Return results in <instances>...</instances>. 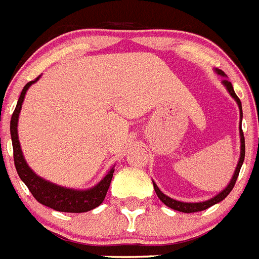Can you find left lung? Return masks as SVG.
<instances>
[{"instance_id": "obj_1", "label": "left lung", "mask_w": 259, "mask_h": 259, "mask_svg": "<svg viewBox=\"0 0 259 259\" xmlns=\"http://www.w3.org/2000/svg\"><path fill=\"white\" fill-rule=\"evenodd\" d=\"M215 73L218 74V75L220 76H224L226 78V74H224V71L219 70V69H215ZM222 83H223V86L226 87L227 91L229 92V95L232 96L233 99H235V102L237 103L238 105V109H240V142H241V146H240V159H238L237 161V165H236V169H235V173H233L232 179H231V181H229L228 185L226 186V188L222 190L220 193H218L215 197L210 198V199H207V201H203V202H183V201H177V199H173V198L168 197V195L164 194L163 192H161L160 189L157 188L156 184L152 181V184H154V189L155 192H156L157 197H159V199H160L161 202H163L165 206H168V207L173 208V210L176 211H180V212H185V213H192V212H198V211H203L206 210V208L211 207V206H213V204L219 203V202H222L224 199V198L227 197V195L231 193V190L233 189V186H235L236 184V180H237L238 177V173H240V169H241V165L242 163H244V157H245V139H244V133H242V129H241V122H242V107H241V102H240V99L237 98V95L235 94V90H233L232 87V83L228 82L227 79H223L222 80Z\"/></svg>"}]
</instances>
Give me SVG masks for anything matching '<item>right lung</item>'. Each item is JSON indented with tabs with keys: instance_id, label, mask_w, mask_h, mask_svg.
Masks as SVG:
<instances>
[{
	"instance_id": "obj_1",
	"label": "right lung",
	"mask_w": 259,
	"mask_h": 259,
	"mask_svg": "<svg viewBox=\"0 0 259 259\" xmlns=\"http://www.w3.org/2000/svg\"><path fill=\"white\" fill-rule=\"evenodd\" d=\"M40 76H37L35 80H31L23 87L21 96L18 99L14 113L11 116L10 134L13 150H14V164L18 175H19L22 181L26 184L27 188L30 189V192L32 193L36 201L47 206V207H51L56 211H61V212H87L90 210H94L104 201L105 194H107L109 185H111L112 177H113L114 167L108 170L107 175L95 186L79 190V189H71L57 185V184H53L48 180L37 176L28 167V164L24 159L21 143H19V137H18V120H19V113H21L22 104H23L27 90L30 89L33 83L37 82Z\"/></svg>"
}]
</instances>
